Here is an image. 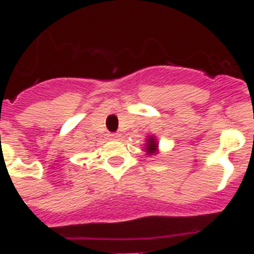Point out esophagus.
<instances>
[{"label": "esophagus", "instance_id": "1", "mask_svg": "<svg viewBox=\"0 0 254 254\" xmlns=\"http://www.w3.org/2000/svg\"><path fill=\"white\" fill-rule=\"evenodd\" d=\"M110 137H112L113 140H118L119 137H121V135H119V133H112V135H110Z\"/></svg>", "mask_w": 254, "mask_h": 254}]
</instances>
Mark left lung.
<instances>
[{
    "label": "left lung",
    "mask_w": 254,
    "mask_h": 254,
    "mask_svg": "<svg viewBox=\"0 0 254 254\" xmlns=\"http://www.w3.org/2000/svg\"><path fill=\"white\" fill-rule=\"evenodd\" d=\"M157 148H158V144H157V140L153 137V136H149L148 137V140H146V153L149 154V156H152V154H157Z\"/></svg>",
    "instance_id": "obj_1"
}]
</instances>
